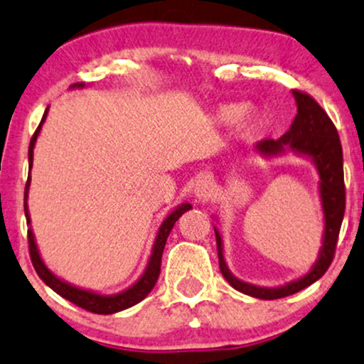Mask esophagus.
<instances>
[{
  "label": "esophagus",
  "mask_w": 364,
  "mask_h": 364,
  "mask_svg": "<svg viewBox=\"0 0 364 364\" xmlns=\"http://www.w3.org/2000/svg\"><path fill=\"white\" fill-rule=\"evenodd\" d=\"M212 190H214V178L212 174L203 173L200 174L198 179L195 183V196L198 200H207L208 196L212 195Z\"/></svg>",
  "instance_id": "esophagus-1"
}]
</instances>
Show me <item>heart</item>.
I'll list each match as a JSON object with an SVG mask.
<instances>
[{
  "instance_id": "b5f03b06",
  "label": "heart",
  "mask_w": 364,
  "mask_h": 364,
  "mask_svg": "<svg viewBox=\"0 0 364 364\" xmlns=\"http://www.w3.org/2000/svg\"><path fill=\"white\" fill-rule=\"evenodd\" d=\"M210 121L215 127H228L235 121V135L240 140H248L260 128V114L252 104H220L212 111Z\"/></svg>"
}]
</instances>
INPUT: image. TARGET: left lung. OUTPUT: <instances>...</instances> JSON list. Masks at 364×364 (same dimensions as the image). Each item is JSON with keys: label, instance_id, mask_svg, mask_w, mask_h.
Wrapping results in <instances>:
<instances>
[{"label": "left lung", "instance_id": "8db88e82", "mask_svg": "<svg viewBox=\"0 0 364 364\" xmlns=\"http://www.w3.org/2000/svg\"><path fill=\"white\" fill-rule=\"evenodd\" d=\"M298 114L286 133L279 140L258 141L255 152L263 159L281 157L282 154L292 152L299 157H306L313 162L318 173V193L323 212V236L318 258L311 265V269L299 279L282 284L277 287H263L257 284H250L237 279L229 270L224 260V245L219 229L214 225L217 253H219V267L224 279L243 294L253 296L258 299H279L311 286L313 282L327 272L336 253L337 237H339L341 224L346 210V186H344V168H342V147L337 129L330 121L318 102L308 94L299 90H292Z\"/></svg>", "mask_w": 364, "mask_h": 364}]
</instances>
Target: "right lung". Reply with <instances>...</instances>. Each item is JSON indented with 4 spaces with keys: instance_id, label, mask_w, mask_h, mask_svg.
Returning <instances> with one entry per match:
<instances>
[{
    "instance_id": "obj_1",
    "label": "right lung",
    "mask_w": 364,
    "mask_h": 364,
    "mask_svg": "<svg viewBox=\"0 0 364 364\" xmlns=\"http://www.w3.org/2000/svg\"><path fill=\"white\" fill-rule=\"evenodd\" d=\"M85 83H75V85L70 87V89H83ZM48 111L49 107L46 109L43 121H41L39 128L36 129L34 136H32L31 145H28V168L32 169V162H34V147L37 136H39L41 128H43V123L48 118ZM28 188H31V176L27 179V185H25V217H27V225H28V248H31V258L32 263H34L36 272L39 274V277L48 284L49 287L54 292L63 296L65 299L72 301L77 306L83 308V310L97 313V315H112V313H118L127 310V308L135 306L136 303H140L141 299H145L149 296V292L154 289L156 286L159 274H161V258H162V252H164L166 241H168V236L171 232V229L174 228L176 220L185 214L186 210H190L191 203H181L176 208L169 212L168 217L162 220V224L159 225V231L156 236V241L152 245V253H150V258L147 262V267H145L144 274L140 275V279L136 282H133L132 286L127 287V289L116 292V294H101V292H95L92 289H83V287L73 286V284L63 281V279L54 275L51 270L46 267V263L43 258H41L39 248H37L36 243V236L34 231L31 228V214H28V205H27V198H28Z\"/></svg>"
}]
</instances>
